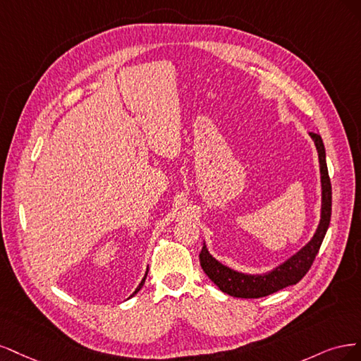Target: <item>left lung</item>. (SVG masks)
<instances>
[{
	"label": "left lung",
	"instance_id": "left-lung-1",
	"mask_svg": "<svg viewBox=\"0 0 361 361\" xmlns=\"http://www.w3.org/2000/svg\"><path fill=\"white\" fill-rule=\"evenodd\" d=\"M315 142L319 157V172H321V189H322V204H321V220L313 234L312 240L301 247L295 255L281 264L271 271L265 274H246L229 269V267L219 262L208 252L205 243L200 253V262L205 274L212 279L219 289L228 295L238 298H259L277 293L289 285L298 283L306 276L309 269L315 261L322 240L327 234L331 217V183L329 177L327 161H325L324 142L318 133H309Z\"/></svg>",
	"mask_w": 361,
	"mask_h": 361
}]
</instances>
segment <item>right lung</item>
Wrapping results in <instances>:
<instances>
[{"label": "right lung", "instance_id": "right-lung-1", "mask_svg": "<svg viewBox=\"0 0 361 361\" xmlns=\"http://www.w3.org/2000/svg\"><path fill=\"white\" fill-rule=\"evenodd\" d=\"M147 273H148V270H147ZM147 273H145V276H144V279H142V281H141V283H139V286H137V288H136V289H135V293H133V294H132V295H130V297H133V295H135V294H136V293H137V290H139V289H141V288H142V286H144V282H145V279H147Z\"/></svg>", "mask_w": 361, "mask_h": 361}]
</instances>
